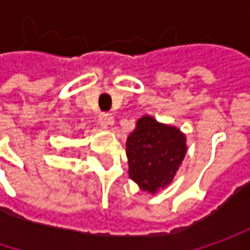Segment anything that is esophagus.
<instances>
[{"label":"esophagus","instance_id":"esophagus-1","mask_svg":"<svg viewBox=\"0 0 250 250\" xmlns=\"http://www.w3.org/2000/svg\"><path fill=\"white\" fill-rule=\"evenodd\" d=\"M99 124H100L103 128H108L110 125H112L114 124V118L111 117V115H108V114H100L99 115Z\"/></svg>","mask_w":250,"mask_h":250}]
</instances>
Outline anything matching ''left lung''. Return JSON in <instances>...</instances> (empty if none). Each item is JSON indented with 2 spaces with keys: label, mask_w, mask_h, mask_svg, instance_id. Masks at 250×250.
Instances as JSON below:
<instances>
[{
  "label": "left lung",
  "mask_w": 250,
  "mask_h": 250,
  "mask_svg": "<svg viewBox=\"0 0 250 250\" xmlns=\"http://www.w3.org/2000/svg\"><path fill=\"white\" fill-rule=\"evenodd\" d=\"M185 154V135L150 115L138 120L136 128L126 139L130 179L151 195L172 182Z\"/></svg>",
  "instance_id": "1"
}]
</instances>
